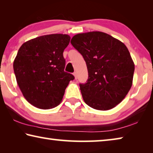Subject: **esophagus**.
<instances>
[{"instance_id":"34e87169","label":"esophagus","mask_w":153,"mask_h":153,"mask_svg":"<svg viewBox=\"0 0 153 153\" xmlns=\"http://www.w3.org/2000/svg\"><path fill=\"white\" fill-rule=\"evenodd\" d=\"M74 77H75V79H77V73H76V72H74Z\"/></svg>"}]
</instances>
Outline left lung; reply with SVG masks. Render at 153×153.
<instances>
[{"label": "left lung", "instance_id": "left-lung-1", "mask_svg": "<svg viewBox=\"0 0 153 153\" xmlns=\"http://www.w3.org/2000/svg\"><path fill=\"white\" fill-rule=\"evenodd\" d=\"M71 43L87 65L88 78L85 84H79L84 102L100 111L116 107L132 85L134 63L128 48L101 32L78 33Z\"/></svg>", "mask_w": 153, "mask_h": 153}]
</instances>
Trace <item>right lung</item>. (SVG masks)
I'll use <instances>...</instances> for the list:
<instances>
[{
	"label": "right lung",
	"instance_id": "right-lung-1",
	"mask_svg": "<svg viewBox=\"0 0 153 153\" xmlns=\"http://www.w3.org/2000/svg\"><path fill=\"white\" fill-rule=\"evenodd\" d=\"M70 36L55 33L27 41L19 48L13 62L18 86L25 99L34 107L49 109L60 104L69 82L64 71L63 51Z\"/></svg>",
	"mask_w": 153,
	"mask_h": 153
}]
</instances>
